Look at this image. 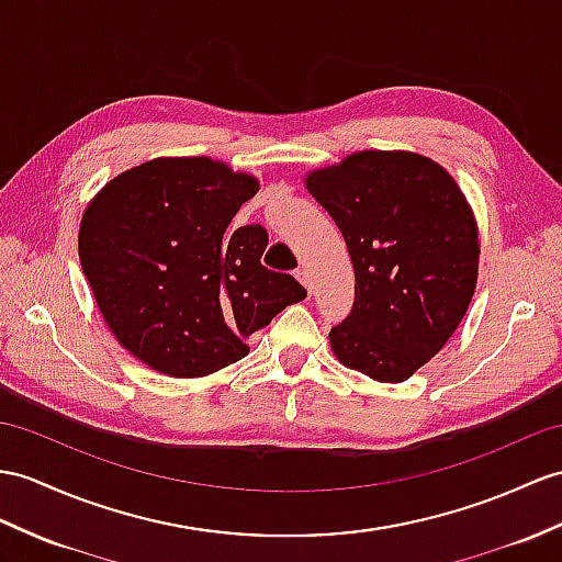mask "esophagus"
<instances>
[{
  "instance_id": "esophagus-1",
  "label": "esophagus",
  "mask_w": 562,
  "mask_h": 562,
  "mask_svg": "<svg viewBox=\"0 0 562 562\" xmlns=\"http://www.w3.org/2000/svg\"><path fill=\"white\" fill-rule=\"evenodd\" d=\"M295 277H297V281H300V283L305 285L307 293L312 295V281H310V273H307V269H305V267H303V269H297V271H295Z\"/></svg>"
}]
</instances>
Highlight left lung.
<instances>
[{
  "label": "left lung",
  "instance_id": "8db88e82",
  "mask_svg": "<svg viewBox=\"0 0 562 562\" xmlns=\"http://www.w3.org/2000/svg\"><path fill=\"white\" fill-rule=\"evenodd\" d=\"M305 186L346 238L352 312L331 328L348 369L401 384L439 352L476 289L479 228L441 164L405 149H362L307 173Z\"/></svg>",
  "mask_w": 562,
  "mask_h": 562
}]
</instances>
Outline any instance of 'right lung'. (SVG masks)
I'll use <instances>...</instances> for the list:
<instances>
[{
	"label": "right lung",
	"mask_w": 562,
	"mask_h": 562,
	"mask_svg": "<svg viewBox=\"0 0 562 562\" xmlns=\"http://www.w3.org/2000/svg\"><path fill=\"white\" fill-rule=\"evenodd\" d=\"M259 190L210 157H159L112 178L80 218L78 257L119 344L159 374L207 376L250 352L248 338L305 300L262 267L267 231H231Z\"/></svg>",
	"instance_id": "1"
}]
</instances>
